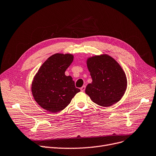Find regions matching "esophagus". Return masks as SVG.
<instances>
[{"label":"esophagus","instance_id":"34e87169","mask_svg":"<svg viewBox=\"0 0 156 156\" xmlns=\"http://www.w3.org/2000/svg\"><path fill=\"white\" fill-rule=\"evenodd\" d=\"M85 85H83L82 87H81V88H80V90H81V92H84L85 91Z\"/></svg>","mask_w":156,"mask_h":156}]
</instances>
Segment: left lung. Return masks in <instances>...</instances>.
I'll return each instance as SVG.
<instances>
[{"mask_svg":"<svg viewBox=\"0 0 156 156\" xmlns=\"http://www.w3.org/2000/svg\"><path fill=\"white\" fill-rule=\"evenodd\" d=\"M92 82L85 93L95 104L109 107L118 102L124 95L127 80L120 65L108 55H96L87 60Z\"/></svg>","mask_w":156,"mask_h":156,"instance_id":"8db88e82","label":"left lung"}]
</instances>
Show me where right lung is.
Returning a JSON list of instances; mask_svg holds the SVG:
<instances>
[{
	"mask_svg": "<svg viewBox=\"0 0 156 156\" xmlns=\"http://www.w3.org/2000/svg\"><path fill=\"white\" fill-rule=\"evenodd\" d=\"M73 61L71 54H55L48 57L34 77L32 94L44 109L57 112L64 109L80 91L75 81L65 71Z\"/></svg>",
	"mask_w": 156,
	"mask_h": 156,
	"instance_id": "obj_1",
	"label": "right lung"
}]
</instances>
